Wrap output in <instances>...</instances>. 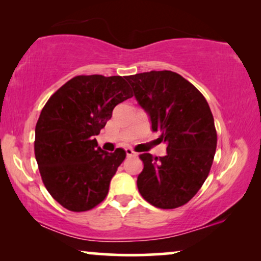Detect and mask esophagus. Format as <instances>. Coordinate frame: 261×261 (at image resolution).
I'll return each instance as SVG.
<instances>
[{
  "label": "esophagus",
  "instance_id": "1",
  "mask_svg": "<svg viewBox=\"0 0 261 261\" xmlns=\"http://www.w3.org/2000/svg\"><path fill=\"white\" fill-rule=\"evenodd\" d=\"M125 153L127 157H134V155H136V152L132 149H130V147H126L125 149Z\"/></svg>",
  "mask_w": 261,
  "mask_h": 261
}]
</instances>
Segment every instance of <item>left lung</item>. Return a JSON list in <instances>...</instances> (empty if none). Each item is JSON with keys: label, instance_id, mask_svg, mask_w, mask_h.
Returning a JSON list of instances; mask_svg holds the SVG:
<instances>
[{"label": "left lung", "instance_id": "obj_1", "mask_svg": "<svg viewBox=\"0 0 261 261\" xmlns=\"http://www.w3.org/2000/svg\"><path fill=\"white\" fill-rule=\"evenodd\" d=\"M135 98L152 131L166 143L164 157L139 155L144 168L139 193L159 208H176L193 198L211 170L217 132L211 109L198 89L179 73L164 70L127 76Z\"/></svg>", "mask_w": 261, "mask_h": 261}]
</instances>
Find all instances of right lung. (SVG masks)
<instances>
[{"label": "right lung", "mask_w": 261, "mask_h": 261, "mask_svg": "<svg viewBox=\"0 0 261 261\" xmlns=\"http://www.w3.org/2000/svg\"><path fill=\"white\" fill-rule=\"evenodd\" d=\"M126 77L76 76L50 97L35 129V157L48 192L63 207L102 203L125 151H103L95 136L117 104L131 98Z\"/></svg>", "instance_id": "add662e5"}]
</instances>
